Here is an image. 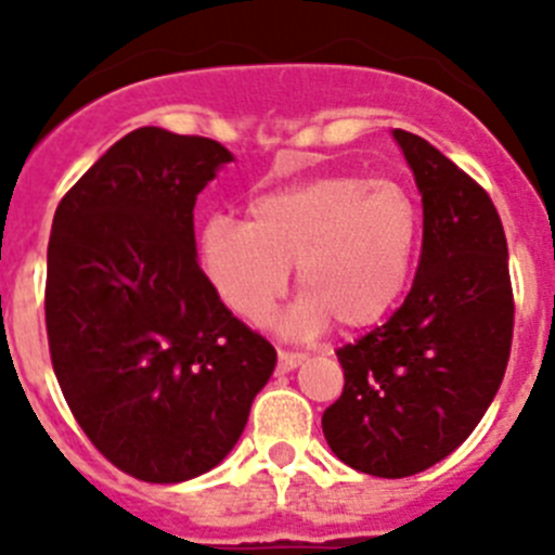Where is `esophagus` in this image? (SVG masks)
<instances>
[{
	"instance_id": "34e87169",
	"label": "esophagus",
	"mask_w": 555,
	"mask_h": 555,
	"mask_svg": "<svg viewBox=\"0 0 555 555\" xmlns=\"http://www.w3.org/2000/svg\"><path fill=\"white\" fill-rule=\"evenodd\" d=\"M306 361V356L302 352H288V350H281L278 352V372H292L297 370V366Z\"/></svg>"
}]
</instances>
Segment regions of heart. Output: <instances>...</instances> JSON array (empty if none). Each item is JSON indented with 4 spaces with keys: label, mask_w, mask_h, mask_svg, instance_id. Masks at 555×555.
Wrapping results in <instances>:
<instances>
[{
    "label": "heart",
    "mask_w": 555,
    "mask_h": 555,
    "mask_svg": "<svg viewBox=\"0 0 555 555\" xmlns=\"http://www.w3.org/2000/svg\"><path fill=\"white\" fill-rule=\"evenodd\" d=\"M420 210L395 180L322 175L263 191L249 222L210 217L199 230V267L224 308L261 325L286 294L292 263L302 294L283 327L311 336L341 322H380L409 286Z\"/></svg>",
    "instance_id": "b5f03b06"
}]
</instances>
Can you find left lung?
Wrapping results in <instances>:
<instances>
[{
    "label": "left lung",
    "mask_w": 555,
    "mask_h": 555,
    "mask_svg": "<svg viewBox=\"0 0 555 555\" xmlns=\"http://www.w3.org/2000/svg\"><path fill=\"white\" fill-rule=\"evenodd\" d=\"M395 141L423 194V255L389 322L336 350L345 391L322 414L333 453L377 478L423 473L473 434L514 333L506 233L489 194L414 132Z\"/></svg>",
    "instance_id": "obj_1"
}]
</instances>
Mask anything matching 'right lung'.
I'll use <instances>...</instances> for the list:
<instances>
[{
    "label": "right lung",
    "mask_w": 555,
    "mask_h": 555,
    "mask_svg": "<svg viewBox=\"0 0 555 555\" xmlns=\"http://www.w3.org/2000/svg\"><path fill=\"white\" fill-rule=\"evenodd\" d=\"M230 160L214 139L139 127L66 191L52 222V370L94 448L146 483L217 467L278 361L197 263L194 203Z\"/></svg>",
    "instance_id": "obj_1"
}]
</instances>
